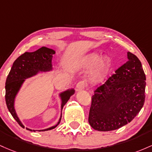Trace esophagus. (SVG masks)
I'll return each mask as SVG.
<instances>
[{
  "label": "esophagus",
  "instance_id": "1",
  "mask_svg": "<svg viewBox=\"0 0 152 152\" xmlns=\"http://www.w3.org/2000/svg\"><path fill=\"white\" fill-rule=\"evenodd\" d=\"M85 88V83L84 81H80L79 82V83H77L76 85V90H77V91H79V90H83Z\"/></svg>",
  "mask_w": 152,
  "mask_h": 152
}]
</instances>
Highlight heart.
Wrapping results in <instances>:
<instances>
[{
	"label": "heart",
	"instance_id": "1",
	"mask_svg": "<svg viewBox=\"0 0 152 152\" xmlns=\"http://www.w3.org/2000/svg\"><path fill=\"white\" fill-rule=\"evenodd\" d=\"M80 66L85 69H91L89 81L93 84H100L105 81L113 66L112 59L108 55L100 57L99 52H93L86 54L81 59Z\"/></svg>",
	"mask_w": 152,
	"mask_h": 152
}]
</instances>
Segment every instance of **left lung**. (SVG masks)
<instances>
[{"mask_svg":"<svg viewBox=\"0 0 152 152\" xmlns=\"http://www.w3.org/2000/svg\"><path fill=\"white\" fill-rule=\"evenodd\" d=\"M128 61L92 96L90 125L95 130H116L130 123L145 101L146 75L138 57L127 52Z\"/></svg>","mask_w":152,"mask_h":152,"instance_id":"left-lung-1","label":"left lung"}]
</instances>
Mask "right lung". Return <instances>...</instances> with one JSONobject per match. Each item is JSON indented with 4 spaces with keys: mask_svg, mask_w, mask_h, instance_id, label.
I'll list each match as a JSON object with an SVG mask.
<instances>
[{
    "mask_svg": "<svg viewBox=\"0 0 152 152\" xmlns=\"http://www.w3.org/2000/svg\"><path fill=\"white\" fill-rule=\"evenodd\" d=\"M56 53L54 49L43 47L34 52H25L15 60L12 66L11 71L7 77L6 81V103L7 108L13 118L16 121L22 128L25 126L17 115L15 109V99L18 92L21 90L23 83L26 79L33 77L42 73L49 72L53 71L52 57ZM73 88H69L64 91L59 93L61 100V115L59 121L56 125L47 128V129L35 130L26 127V130L30 131H46L55 129L59 124L62 119V109L64 105L69 100L71 96L75 94Z\"/></svg>",
    "mask_w": 152,
    "mask_h": 152,
    "instance_id": "obj_1",
    "label": "right lung"
}]
</instances>
